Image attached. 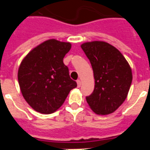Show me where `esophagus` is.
Instances as JSON below:
<instances>
[{"mask_svg":"<svg viewBox=\"0 0 150 150\" xmlns=\"http://www.w3.org/2000/svg\"><path fill=\"white\" fill-rule=\"evenodd\" d=\"M77 86H78V88H80V86H81V81L79 80V79H77Z\"/></svg>","mask_w":150,"mask_h":150,"instance_id":"34e87169","label":"esophagus"}]
</instances>
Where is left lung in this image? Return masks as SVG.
Returning <instances> with one entry per match:
<instances>
[{
	"instance_id": "left-lung-1",
	"label": "left lung",
	"mask_w": 150,
	"mask_h": 150,
	"mask_svg": "<svg viewBox=\"0 0 150 150\" xmlns=\"http://www.w3.org/2000/svg\"><path fill=\"white\" fill-rule=\"evenodd\" d=\"M91 62L95 79L93 92L86 97L91 110L99 115L115 112L125 100L132 80V71L125 57L104 42L81 45Z\"/></svg>"
}]
</instances>
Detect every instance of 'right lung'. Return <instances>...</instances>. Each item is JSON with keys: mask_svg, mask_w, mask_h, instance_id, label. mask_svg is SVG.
Listing matches in <instances>:
<instances>
[{"mask_svg": "<svg viewBox=\"0 0 150 150\" xmlns=\"http://www.w3.org/2000/svg\"><path fill=\"white\" fill-rule=\"evenodd\" d=\"M71 47L69 42L47 40L32 50L21 62L18 75L21 93L38 112H54L70 91L77 87L63 63Z\"/></svg>", "mask_w": 150, "mask_h": 150, "instance_id": "right-lung-1", "label": "right lung"}]
</instances>
